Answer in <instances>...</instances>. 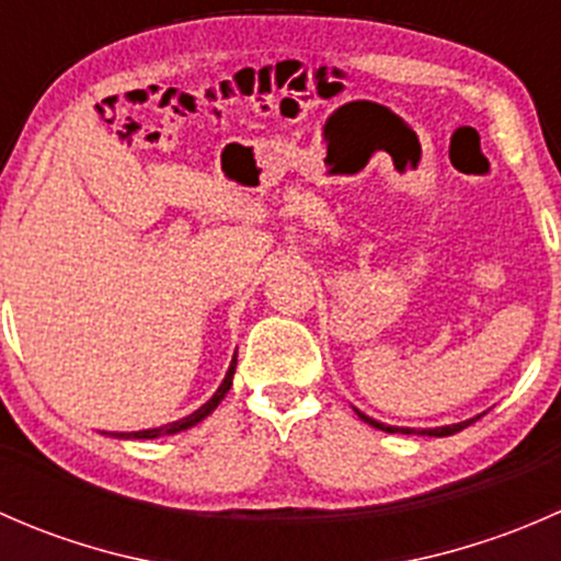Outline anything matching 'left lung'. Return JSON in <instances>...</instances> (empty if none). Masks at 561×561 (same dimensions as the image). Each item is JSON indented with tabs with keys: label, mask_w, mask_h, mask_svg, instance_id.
<instances>
[{
	"label": "left lung",
	"mask_w": 561,
	"mask_h": 561,
	"mask_svg": "<svg viewBox=\"0 0 561 561\" xmlns=\"http://www.w3.org/2000/svg\"><path fill=\"white\" fill-rule=\"evenodd\" d=\"M355 412H358L360 421L369 423V426H375V428H382V432H388V434H421V437H450V434L461 432V428L472 426V423H474V417H472V421L454 423V426H437V428H401V426H386V423H380V421H375V417L364 415V412H360V410H355Z\"/></svg>",
	"instance_id": "obj_1"
}]
</instances>
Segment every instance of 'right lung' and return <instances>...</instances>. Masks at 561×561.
Segmentation results:
<instances>
[{
  "mask_svg": "<svg viewBox=\"0 0 561 561\" xmlns=\"http://www.w3.org/2000/svg\"><path fill=\"white\" fill-rule=\"evenodd\" d=\"M233 375H236V355H233V360H230V369H228V375H225L222 386L217 388V393H214L206 404L197 407L192 415L181 417V421L165 423V426H160V428H146V432H111V437H116V439H157V437H168V434H179V432H186V428L197 426L203 417H208L214 410H217L219 401L225 399V393H228L230 386H233Z\"/></svg>",
  "mask_w": 561,
  "mask_h": 561,
  "instance_id": "right-lung-1",
  "label": "right lung"
}]
</instances>
